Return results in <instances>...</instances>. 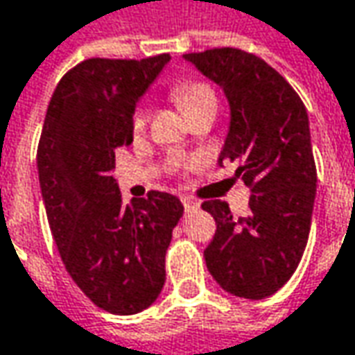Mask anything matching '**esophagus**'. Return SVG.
<instances>
[{"mask_svg":"<svg viewBox=\"0 0 355 355\" xmlns=\"http://www.w3.org/2000/svg\"><path fill=\"white\" fill-rule=\"evenodd\" d=\"M182 204H184V210L190 214V212H193L196 208H198V204L193 202V200H190V198H182Z\"/></svg>","mask_w":355,"mask_h":355,"instance_id":"esophagus-1","label":"esophagus"}]
</instances>
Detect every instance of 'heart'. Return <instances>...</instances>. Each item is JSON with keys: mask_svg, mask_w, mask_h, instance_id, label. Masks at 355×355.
<instances>
[{"mask_svg": "<svg viewBox=\"0 0 355 355\" xmlns=\"http://www.w3.org/2000/svg\"><path fill=\"white\" fill-rule=\"evenodd\" d=\"M175 103L184 109V113L191 114L198 109H204V107H216V94L212 87H208L206 83H198V80H188V83H180L178 87H173L171 90ZM131 125H133V131H143L145 125H147V111L145 109H137L133 113L131 119ZM191 159L186 157H173L169 165L171 167H186L190 165Z\"/></svg>", "mask_w": 355, "mask_h": 355, "instance_id": "heart-1", "label": "heart"}]
</instances>
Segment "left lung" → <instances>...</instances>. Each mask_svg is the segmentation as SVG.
<instances>
[{
    "mask_svg": "<svg viewBox=\"0 0 355 355\" xmlns=\"http://www.w3.org/2000/svg\"><path fill=\"white\" fill-rule=\"evenodd\" d=\"M184 58L224 90L230 125L218 165L239 162L236 175L250 188V214L239 220L226 202L202 204L216 220L206 266L224 291L265 299L291 279L311 230L317 171L307 109L254 54L214 48Z\"/></svg>",
    "mask_w": 355,
    "mask_h": 355,
    "instance_id": "1",
    "label": "left lung"
}]
</instances>
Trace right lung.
<instances>
[{"instance_id":"obj_1","label":"right lung","mask_w":355,"mask_h":355,"mask_svg":"<svg viewBox=\"0 0 355 355\" xmlns=\"http://www.w3.org/2000/svg\"><path fill=\"white\" fill-rule=\"evenodd\" d=\"M169 54L89 58L54 90L38 145L40 190L62 263L90 301L114 315L147 309L164 289L165 252L182 202L149 191L123 204L114 151L133 143L131 119Z\"/></svg>"}]
</instances>
